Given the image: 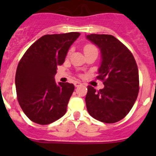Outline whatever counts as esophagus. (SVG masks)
I'll return each instance as SVG.
<instances>
[{
  "label": "esophagus",
  "instance_id": "34e87169",
  "mask_svg": "<svg viewBox=\"0 0 156 156\" xmlns=\"http://www.w3.org/2000/svg\"><path fill=\"white\" fill-rule=\"evenodd\" d=\"M74 84H75V87H79V86H81L82 84H81V83L80 82V81H75V82L74 83Z\"/></svg>",
  "mask_w": 156,
  "mask_h": 156
}]
</instances>
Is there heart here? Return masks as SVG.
Wrapping results in <instances>:
<instances>
[{"label":"heart","instance_id":"obj_1","mask_svg":"<svg viewBox=\"0 0 156 156\" xmlns=\"http://www.w3.org/2000/svg\"><path fill=\"white\" fill-rule=\"evenodd\" d=\"M97 50V49H96L95 47L93 46L92 44H87V45H85V47H84V53H85V52L90 51V50ZM70 53H71V50L69 52V54Z\"/></svg>","mask_w":156,"mask_h":156}]
</instances>
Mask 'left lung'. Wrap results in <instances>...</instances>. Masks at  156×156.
Returning a JSON list of instances; mask_svg holds the SVG:
<instances>
[{
	"mask_svg": "<svg viewBox=\"0 0 156 156\" xmlns=\"http://www.w3.org/2000/svg\"><path fill=\"white\" fill-rule=\"evenodd\" d=\"M86 38L100 50L101 62L97 78L104 84L98 91L87 87V112L100 122L115 123L128 114L137 98L139 72L136 61L130 50L114 36L90 34Z\"/></svg>",
	"mask_w": 156,
	"mask_h": 156,
	"instance_id": "1",
	"label": "left lung"
}]
</instances>
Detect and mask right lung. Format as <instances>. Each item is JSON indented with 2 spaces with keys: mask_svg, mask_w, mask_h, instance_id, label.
Wrapping results in <instances>:
<instances>
[{
  "mask_svg": "<svg viewBox=\"0 0 156 156\" xmlns=\"http://www.w3.org/2000/svg\"><path fill=\"white\" fill-rule=\"evenodd\" d=\"M79 32L46 34L25 53L17 66L15 84L17 99L28 118L34 123L48 125L66 112L75 90L69 83H57L58 66L65 61Z\"/></svg>",
  "mask_w": 156,
  "mask_h": 156,
  "instance_id": "right-lung-1",
  "label": "right lung"
}]
</instances>
